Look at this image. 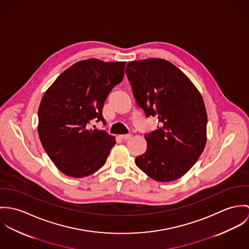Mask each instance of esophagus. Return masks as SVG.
Masks as SVG:
<instances>
[{
  "label": "esophagus",
  "instance_id": "34e87169",
  "mask_svg": "<svg viewBox=\"0 0 249 249\" xmlns=\"http://www.w3.org/2000/svg\"><path fill=\"white\" fill-rule=\"evenodd\" d=\"M132 137H133V136L130 135V134H128V135H121V136H120V138H122V139H130Z\"/></svg>",
  "mask_w": 249,
  "mask_h": 249
}]
</instances>
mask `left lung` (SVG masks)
Segmentation results:
<instances>
[{
    "label": "left lung",
    "mask_w": 249,
    "mask_h": 249,
    "mask_svg": "<svg viewBox=\"0 0 249 249\" xmlns=\"http://www.w3.org/2000/svg\"><path fill=\"white\" fill-rule=\"evenodd\" d=\"M126 74L138 106L160 126L145 135L147 150L136 164L151 178L168 182L185 175L206 144L207 113L192 81L171 62L143 59L129 62Z\"/></svg>",
    "instance_id": "obj_1"
}]
</instances>
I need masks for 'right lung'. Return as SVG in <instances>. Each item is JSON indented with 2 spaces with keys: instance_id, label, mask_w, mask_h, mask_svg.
Listing matches in <instances>:
<instances>
[{
  "instance_id": "1",
  "label": "right lung",
  "mask_w": 249,
  "mask_h": 249,
  "mask_svg": "<svg viewBox=\"0 0 249 249\" xmlns=\"http://www.w3.org/2000/svg\"><path fill=\"white\" fill-rule=\"evenodd\" d=\"M126 62L90 58L62 72L45 92L38 109V134L56 167L71 178L88 177L107 161L115 138L89 128L105 120L104 102L124 76Z\"/></svg>"
}]
</instances>
